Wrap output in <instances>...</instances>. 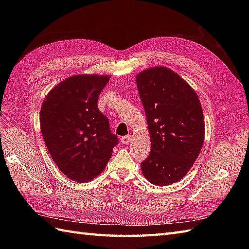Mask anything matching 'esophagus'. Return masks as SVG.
<instances>
[{"label":"esophagus","mask_w":249,"mask_h":249,"mask_svg":"<svg viewBox=\"0 0 249 249\" xmlns=\"http://www.w3.org/2000/svg\"><path fill=\"white\" fill-rule=\"evenodd\" d=\"M131 139H132V137L130 136V135H127V136H124V137H122V142H123V144H129L130 141H131Z\"/></svg>","instance_id":"obj_1"}]
</instances>
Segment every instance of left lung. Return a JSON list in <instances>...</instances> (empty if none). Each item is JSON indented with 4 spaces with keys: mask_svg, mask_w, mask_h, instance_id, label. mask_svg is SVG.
<instances>
[{
    "mask_svg": "<svg viewBox=\"0 0 249 249\" xmlns=\"http://www.w3.org/2000/svg\"><path fill=\"white\" fill-rule=\"evenodd\" d=\"M152 145L141 163L143 176L157 186L182 179L191 169L205 141V119L195 90L165 66L136 76Z\"/></svg>",
    "mask_w": 249,
    "mask_h": 249,
    "instance_id": "obj_1",
    "label": "left lung"
}]
</instances>
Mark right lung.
I'll use <instances>...</instances> for the list:
<instances>
[{"label": "right lung", "mask_w": 249, "mask_h": 249, "mask_svg": "<svg viewBox=\"0 0 249 249\" xmlns=\"http://www.w3.org/2000/svg\"><path fill=\"white\" fill-rule=\"evenodd\" d=\"M110 76L74 74L53 88L40 110V130L57 167L77 183L104 171L118 139L97 100Z\"/></svg>", "instance_id": "add662e5"}]
</instances>
